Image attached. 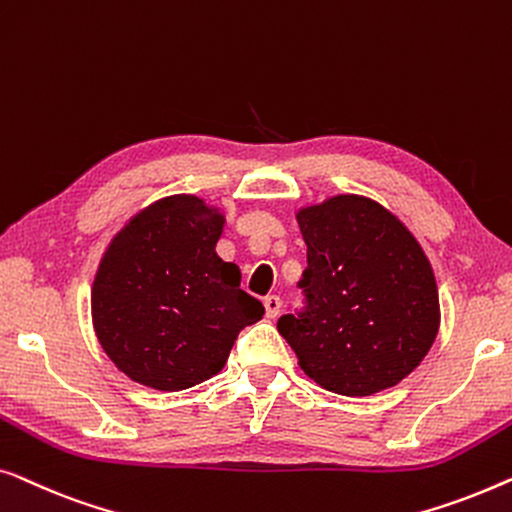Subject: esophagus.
<instances>
[{
	"mask_svg": "<svg viewBox=\"0 0 512 512\" xmlns=\"http://www.w3.org/2000/svg\"><path fill=\"white\" fill-rule=\"evenodd\" d=\"M264 308H266V318H278L280 315V308H283V301H280L278 294H269V297L264 299Z\"/></svg>",
	"mask_w": 512,
	"mask_h": 512,
	"instance_id": "esophagus-1",
	"label": "esophagus"
}]
</instances>
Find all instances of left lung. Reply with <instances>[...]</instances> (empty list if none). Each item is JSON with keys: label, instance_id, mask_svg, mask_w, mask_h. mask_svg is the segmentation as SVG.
<instances>
[{"label": "left lung", "instance_id": "8db88e82", "mask_svg": "<svg viewBox=\"0 0 512 512\" xmlns=\"http://www.w3.org/2000/svg\"><path fill=\"white\" fill-rule=\"evenodd\" d=\"M308 246L304 308L278 331L320 387L369 397L415 371L438 334V287L397 215L357 194L297 213Z\"/></svg>", "mask_w": 512, "mask_h": 512}]
</instances>
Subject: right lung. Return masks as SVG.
<instances>
[{"label": "right lung", "instance_id": "add662e5", "mask_svg": "<svg viewBox=\"0 0 512 512\" xmlns=\"http://www.w3.org/2000/svg\"><path fill=\"white\" fill-rule=\"evenodd\" d=\"M225 218L192 194L136 213L102 257L92 322L118 369L146 387L178 392L225 366L239 331L262 320L241 271L215 243Z\"/></svg>", "mask_w": 512, "mask_h": 512}]
</instances>
